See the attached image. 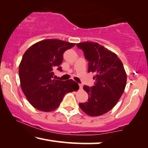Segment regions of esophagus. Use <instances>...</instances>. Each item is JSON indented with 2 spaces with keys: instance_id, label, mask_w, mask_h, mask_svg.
Returning <instances> with one entry per match:
<instances>
[{
  "instance_id": "1",
  "label": "esophagus",
  "mask_w": 148,
  "mask_h": 148,
  "mask_svg": "<svg viewBox=\"0 0 148 148\" xmlns=\"http://www.w3.org/2000/svg\"><path fill=\"white\" fill-rule=\"evenodd\" d=\"M79 88L81 90L82 88H83V85H82L81 84H79Z\"/></svg>"
}]
</instances>
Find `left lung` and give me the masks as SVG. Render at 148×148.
<instances>
[{
  "label": "left lung",
  "mask_w": 148,
  "mask_h": 148,
  "mask_svg": "<svg viewBox=\"0 0 148 148\" xmlns=\"http://www.w3.org/2000/svg\"><path fill=\"white\" fill-rule=\"evenodd\" d=\"M88 61V72L95 73V85H85L88 101L79 103L87 114L98 116L110 111L123 94L126 84V73L122 61L114 53L98 43L85 42L77 44Z\"/></svg>",
  "instance_id": "obj_1"
}]
</instances>
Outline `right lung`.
I'll list each match as a JSON object with an SVG mask.
<instances>
[{"label": "right lung", "instance_id": "obj_1", "mask_svg": "<svg viewBox=\"0 0 148 148\" xmlns=\"http://www.w3.org/2000/svg\"><path fill=\"white\" fill-rule=\"evenodd\" d=\"M75 44L60 40H45L25 52L19 66L20 85L29 103L44 112L55 110L68 92L79 89L77 82L52 80L54 70L62 71L63 54Z\"/></svg>", "mask_w": 148, "mask_h": 148}]
</instances>
